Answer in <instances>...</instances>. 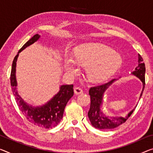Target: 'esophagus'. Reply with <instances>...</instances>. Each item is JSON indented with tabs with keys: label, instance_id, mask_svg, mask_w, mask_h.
Segmentation results:
<instances>
[{
	"label": "esophagus",
	"instance_id": "obj_1",
	"mask_svg": "<svg viewBox=\"0 0 153 153\" xmlns=\"http://www.w3.org/2000/svg\"><path fill=\"white\" fill-rule=\"evenodd\" d=\"M74 91L76 94L78 95L83 93V90H82L81 88H79V87H76V88H74Z\"/></svg>",
	"mask_w": 153,
	"mask_h": 153
}]
</instances>
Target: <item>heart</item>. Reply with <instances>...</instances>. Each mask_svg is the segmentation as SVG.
Instances as JSON below:
<instances>
[{
    "instance_id": "obj_1",
    "label": "heart",
    "mask_w": 153,
    "mask_h": 153,
    "mask_svg": "<svg viewBox=\"0 0 153 153\" xmlns=\"http://www.w3.org/2000/svg\"><path fill=\"white\" fill-rule=\"evenodd\" d=\"M74 59L65 58V68L70 73L78 71V65L85 67L87 76L92 81H104L109 78L120 67L123 59L111 48L100 44H83L77 46Z\"/></svg>"
}]
</instances>
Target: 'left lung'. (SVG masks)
I'll return each mask as SVG.
<instances>
[{"instance_id":"1","label":"left lung","mask_w":153,"mask_h":153,"mask_svg":"<svg viewBox=\"0 0 153 153\" xmlns=\"http://www.w3.org/2000/svg\"><path fill=\"white\" fill-rule=\"evenodd\" d=\"M138 57H139L138 65L135 68V71H133L132 74L138 77L143 83V88L140 95V96H142L143 91H144L145 88L146 68L143 58L141 57L140 54L138 55ZM115 81H116V79H112L106 83L91 87L89 90L91 103L90 110L88 111V117L91 122V124L96 128L108 130V129H112L117 127L127 120L135 109V108L133 109L126 117H109L105 116L101 111L100 109L102 102L103 94Z\"/></svg>"}]
</instances>
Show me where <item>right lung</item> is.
I'll return each mask as SVG.
<instances>
[{"instance_id": "add662e5", "label": "right lung", "mask_w": 153, "mask_h": 153, "mask_svg": "<svg viewBox=\"0 0 153 153\" xmlns=\"http://www.w3.org/2000/svg\"><path fill=\"white\" fill-rule=\"evenodd\" d=\"M38 34L30 38L27 43L24 44L14 57L12 67H11L10 81L11 90L15 100L20 111L28 121L39 127L43 128H53L57 125L62 120L65 107L68 100L74 95L73 85H65L60 87V90L49 102L41 107H33L27 104L22 98L18 95L16 90L17 82L16 79V61L19 53L27 46L31 45L39 38Z\"/></svg>"}]
</instances>
